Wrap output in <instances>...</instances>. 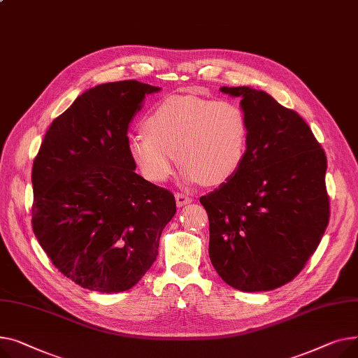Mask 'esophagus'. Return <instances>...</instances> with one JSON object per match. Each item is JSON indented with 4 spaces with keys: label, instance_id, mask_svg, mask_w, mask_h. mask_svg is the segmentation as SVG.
<instances>
[{
    "label": "esophagus",
    "instance_id": "1",
    "mask_svg": "<svg viewBox=\"0 0 358 358\" xmlns=\"http://www.w3.org/2000/svg\"><path fill=\"white\" fill-rule=\"evenodd\" d=\"M175 198H176V205H178V206H185V205L192 202V198H191V196H187V195L180 194V192L175 194Z\"/></svg>",
    "mask_w": 358,
    "mask_h": 358
}]
</instances>
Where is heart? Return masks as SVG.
Instances as JSON below:
<instances>
[{"mask_svg": "<svg viewBox=\"0 0 358 358\" xmlns=\"http://www.w3.org/2000/svg\"><path fill=\"white\" fill-rule=\"evenodd\" d=\"M145 130L133 133L129 152L152 182L169 179L175 152L187 183L221 185L233 178L245 159L248 121L237 103L192 95H173L156 103Z\"/></svg>", "mask_w": 358, "mask_h": 358, "instance_id": "obj_1", "label": "heart"}]
</instances>
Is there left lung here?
I'll return each mask as SVG.
<instances>
[{"label": "left lung", "mask_w": 358, "mask_h": 358, "mask_svg": "<svg viewBox=\"0 0 358 358\" xmlns=\"http://www.w3.org/2000/svg\"><path fill=\"white\" fill-rule=\"evenodd\" d=\"M221 91L241 98L248 145L240 171L199 199L209 259L227 285L271 290L299 275L328 227L327 156L305 120L264 91Z\"/></svg>", "instance_id": "1"}]
</instances>
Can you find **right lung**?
<instances>
[{
  "mask_svg": "<svg viewBox=\"0 0 358 358\" xmlns=\"http://www.w3.org/2000/svg\"><path fill=\"white\" fill-rule=\"evenodd\" d=\"M157 91L138 80L85 91L53 120L34 157L33 233L62 275L85 289H131L176 213L173 194L137 175L129 152V124Z\"/></svg>",
  "mask_w": 358,
  "mask_h": 358,
  "instance_id": "add662e5",
  "label": "right lung"
}]
</instances>
